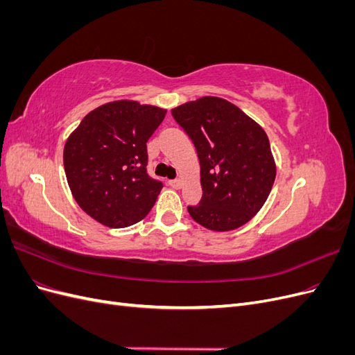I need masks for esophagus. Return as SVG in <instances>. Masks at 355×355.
<instances>
[{
    "label": "esophagus",
    "mask_w": 355,
    "mask_h": 355,
    "mask_svg": "<svg viewBox=\"0 0 355 355\" xmlns=\"http://www.w3.org/2000/svg\"><path fill=\"white\" fill-rule=\"evenodd\" d=\"M168 185H170L171 188L179 189V188H182V180H180V179H170V180H168Z\"/></svg>",
    "instance_id": "34e87169"
}]
</instances>
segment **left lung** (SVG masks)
<instances>
[{
	"mask_svg": "<svg viewBox=\"0 0 355 355\" xmlns=\"http://www.w3.org/2000/svg\"><path fill=\"white\" fill-rule=\"evenodd\" d=\"M197 149L202 197L191 218L211 231H231L261 210L275 180L263 128L234 103L204 96L171 110Z\"/></svg>",
	"mask_w": 355,
	"mask_h": 355,
	"instance_id": "8db88e82",
	"label": "left lung"
}]
</instances>
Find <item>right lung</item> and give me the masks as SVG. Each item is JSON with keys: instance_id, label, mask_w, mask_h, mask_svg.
Segmentation results:
<instances>
[{"instance_id": "add662e5", "label": "right lung", "mask_w": 355, "mask_h": 355, "mask_svg": "<svg viewBox=\"0 0 355 355\" xmlns=\"http://www.w3.org/2000/svg\"><path fill=\"white\" fill-rule=\"evenodd\" d=\"M166 110L115 101L93 110L68 137L63 166L78 206L110 228H125L153 209L163 182L148 175L146 142Z\"/></svg>"}]
</instances>
